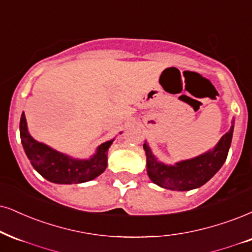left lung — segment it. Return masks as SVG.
<instances>
[{
    "label": "left lung",
    "instance_id": "left-lung-1",
    "mask_svg": "<svg viewBox=\"0 0 252 252\" xmlns=\"http://www.w3.org/2000/svg\"><path fill=\"white\" fill-rule=\"evenodd\" d=\"M234 133V121L228 132L220 139L212 151L175 164H164L158 161L147 142L144 150L147 157V174L155 185L170 190L186 191L200 188L207 183L225 162Z\"/></svg>",
    "mask_w": 252,
    "mask_h": 252
}]
</instances>
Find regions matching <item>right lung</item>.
<instances>
[{
  "mask_svg": "<svg viewBox=\"0 0 252 252\" xmlns=\"http://www.w3.org/2000/svg\"><path fill=\"white\" fill-rule=\"evenodd\" d=\"M20 134L24 152L33 168L48 181L58 185L88 182L100 175L107 167V151L113 142L110 140L101 144L88 160L73 159L36 141L28 132L24 112L21 116Z\"/></svg>",
  "mask_w": 252,
  "mask_h": 252,
  "instance_id": "add662e5",
  "label": "right lung"
}]
</instances>
